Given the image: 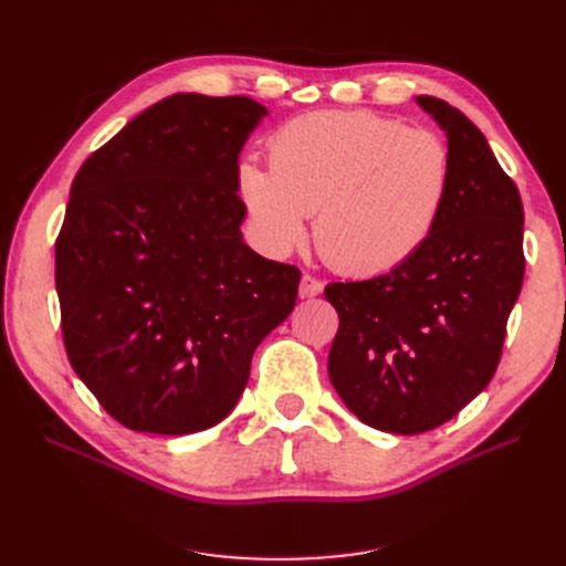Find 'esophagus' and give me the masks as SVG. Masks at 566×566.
Wrapping results in <instances>:
<instances>
[{
    "label": "esophagus",
    "instance_id": "1",
    "mask_svg": "<svg viewBox=\"0 0 566 566\" xmlns=\"http://www.w3.org/2000/svg\"><path fill=\"white\" fill-rule=\"evenodd\" d=\"M323 293V281H318L312 273H304L300 283V297H316Z\"/></svg>",
    "mask_w": 566,
    "mask_h": 566
}]
</instances>
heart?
I'll list each match as a JSON object with an SVG mask.
<instances>
[{"mask_svg": "<svg viewBox=\"0 0 566 566\" xmlns=\"http://www.w3.org/2000/svg\"><path fill=\"white\" fill-rule=\"evenodd\" d=\"M269 167L235 172L252 233L283 256L316 214L323 260L352 276L403 266L427 245L451 193V156L437 134L370 111H318L269 142Z\"/></svg>", "mask_w": 566, "mask_h": 566, "instance_id": "heart-1", "label": "heart"}]
</instances>
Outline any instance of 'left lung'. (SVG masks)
<instances>
[{"mask_svg": "<svg viewBox=\"0 0 566 566\" xmlns=\"http://www.w3.org/2000/svg\"><path fill=\"white\" fill-rule=\"evenodd\" d=\"M447 132L451 193L427 245L382 276L325 287L339 316L328 375L352 413L391 434L458 416L501 361L524 281V208L484 134L418 96Z\"/></svg>", "mask_w": 566, "mask_h": 566, "instance_id": "8db88e82", "label": "left lung"}]
</instances>
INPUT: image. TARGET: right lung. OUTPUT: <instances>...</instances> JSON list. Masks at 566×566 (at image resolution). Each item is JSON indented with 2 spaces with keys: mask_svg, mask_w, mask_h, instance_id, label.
I'll return each instance as SVG.
<instances>
[{
  "mask_svg": "<svg viewBox=\"0 0 566 566\" xmlns=\"http://www.w3.org/2000/svg\"><path fill=\"white\" fill-rule=\"evenodd\" d=\"M266 108L175 94L84 160L56 238L67 361L119 424L191 434L224 420L300 269L241 235L238 153Z\"/></svg>",
  "mask_w": 566,
  "mask_h": 566,
  "instance_id": "obj_1",
  "label": "right lung"
}]
</instances>
